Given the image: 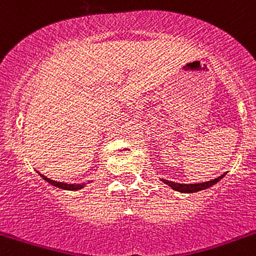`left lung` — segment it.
<instances>
[{
    "label": "left lung",
    "mask_w": 256,
    "mask_h": 256,
    "mask_svg": "<svg viewBox=\"0 0 256 256\" xmlns=\"http://www.w3.org/2000/svg\"><path fill=\"white\" fill-rule=\"evenodd\" d=\"M224 176L221 175L218 176V178H214L212 180V181H206V182H203V184H178V182H172V181H168V180H162V182H164L165 184H168V186L172 188L174 190H178V192H181V193H196V192H199V190H206V188H210L212 187L214 184H218V181H221V178H222Z\"/></svg>",
    "instance_id": "left-lung-1"
}]
</instances>
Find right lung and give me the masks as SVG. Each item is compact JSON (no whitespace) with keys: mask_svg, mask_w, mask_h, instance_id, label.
Returning <instances> with one entry per match:
<instances>
[{"mask_svg":"<svg viewBox=\"0 0 256 256\" xmlns=\"http://www.w3.org/2000/svg\"><path fill=\"white\" fill-rule=\"evenodd\" d=\"M38 175H40L41 178L44 180V181L48 182L50 184H52V186H54V187L62 188V190H81V188H84V187L86 186V184H64V182L53 181V180H50V178H46V176L41 175L40 172H38ZM90 182H92V181H90Z\"/></svg>","mask_w":256,"mask_h":256,"instance_id":"1","label":"right lung"}]
</instances>
